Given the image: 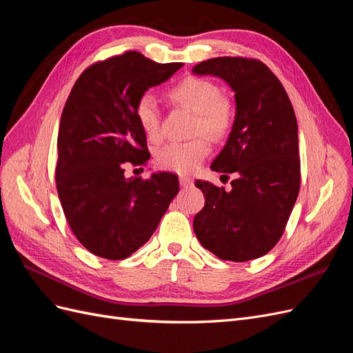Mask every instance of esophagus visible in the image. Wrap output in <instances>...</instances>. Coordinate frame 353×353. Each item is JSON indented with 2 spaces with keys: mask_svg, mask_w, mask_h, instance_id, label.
Here are the masks:
<instances>
[{
  "mask_svg": "<svg viewBox=\"0 0 353 353\" xmlns=\"http://www.w3.org/2000/svg\"><path fill=\"white\" fill-rule=\"evenodd\" d=\"M179 184L181 187L188 188L191 184H193V181H191L188 176H179Z\"/></svg>",
  "mask_w": 353,
  "mask_h": 353,
  "instance_id": "1",
  "label": "esophagus"
}]
</instances>
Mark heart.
I'll list each match as a JSON object with an SVG mask.
<instances>
[{"mask_svg": "<svg viewBox=\"0 0 353 353\" xmlns=\"http://www.w3.org/2000/svg\"><path fill=\"white\" fill-rule=\"evenodd\" d=\"M166 95L175 105L196 114L193 134H205L210 140L218 141L231 130L234 122L232 104L228 99L222 97L215 82L200 77H187L169 88ZM135 116L148 140H157L160 137V112L150 94H144L138 100ZM209 150L210 145L205 137H197L190 141L169 143L159 148L156 162L170 172L188 175L199 168Z\"/></svg>", "mask_w": 353, "mask_h": 353, "instance_id": "1", "label": "heart"}]
</instances>
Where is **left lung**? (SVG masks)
I'll use <instances>...</instances> for the list:
<instances>
[{
  "label": "left lung",
  "mask_w": 353,
  "mask_h": 353,
  "mask_svg": "<svg viewBox=\"0 0 353 353\" xmlns=\"http://www.w3.org/2000/svg\"><path fill=\"white\" fill-rule=\"evenodd\" d=\"M234 91L236 116L213 160L215 172L236 175L231 191L196 181L206 197L193 227L201 245L219 259L245 262L281 239L301 187L297 121L279 78L259 60L216 57L193 68Z\"/></svg>",
  "instance_id": "obj_1"
}]
</instances>
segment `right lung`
<instances>
[{"label": "right lung", "mask_w": 353, "mask_h": 353, "mask_svg": "<svg viewBox=\"0 0 353 353\" xmlns=\"http://www.w3.org/2000/svg\"><path fill=\"white\" fill-rule=\"evenodd\" d=\"M183 66L128 51L95 63L73 85L59 128L56 184L73 234L95 256H131L178 194L174 174L126 178L125 169L150 159L135 116L138 100Z\"/></svg>", "instance_id": "add662e5"}]
</instances>
